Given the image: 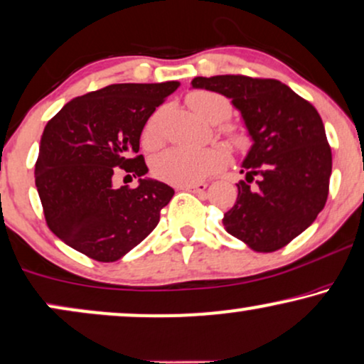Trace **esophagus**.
Listing matches in <instances>:
<instances>
[{
  "instance_id": "obj_1",
  "label": "esophagus",
  "mask_w": 364,
  "mask_h": 364,
  "mask_svg": "<svg viewBox=\"0 0 364 364\" xmlns=\"http://www.w3.org/2000/svg\"><path fill=\"white\" fill-rule=\"evenodd\" d=\"M206 188H208L206 183H193V185L181 186V190H188V191H193V193H205Z\"/></svg>"
}]
</instances>
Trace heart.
I'll return each instance as SVG.
<instances>
[{
    "label": "heart",
    "instance_id": "obj_1",
    "mask_svg": "<svg viewBox=\"0 0 364 364\" xmlns=\"http://www.w3.org/2000/svg\"><path fill=\"white\" fill-rule=\"evenodd\" d=\"M186 100L198 116L211 124L227 121L230 112H232V105H230L228 99L216 94V92L195 90L188 95ZM159 121L161 114L156 112L148 119L144 129H142L141 141L144 148L153 149L156 146H159ZM228 137L235 148H243L247 144L245 136L242 132L233 131V129L228 131ZM225 163H227V156L222 149H196L186 148V146H173V148L163 151L153 159V173L161 181H166L169 185L185 186L208 178L210 174L218 171Z\"/></svg>",
    "mask_w": 364,
    "mask_h": 364
}]
</instances>
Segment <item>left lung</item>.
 Returning <instances> with one entry per match:
<instances>
[{"label": "left lung", "mask_w": 364, "mask_h": 364, "mask_svg": "<svg viewBox=\"0 0 364 364\" xmlns=\"http://www.w3.org/2000/svg\"><path fill=\"white\" fill-rule=\"evenodd\" d=\"M191 87L232 100L252 139L225 230L255 252L285 247L311 227L328 200L333 156L319 112L275 79L195 77Z\"/></svg>", "instance_id": "1"}]
</instances>
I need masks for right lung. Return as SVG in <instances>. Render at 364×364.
I'll use <instances>...</instances> for the list:
<instances>
[{
    "instance_id": "obj_1",
    "label": "right lung",
    "mask_w": 364,
    "mask_h": 364,
    "mask_svg": "<svg viewBox=\"0 0 364 364\" xmlns=\"http://www.w3.org/2000/svg\"><path fill=\"white\" fill-rule=\"evenodd\" d=\"M179 87L112 84L72 99L50 119L40 139L35 185L48 228L73 250L116 262L159 223L171 186L148 173L139 151L146 122ZM119 172L140 178L137 188L113 186Z\"/></svg>"
}]
</instances>
